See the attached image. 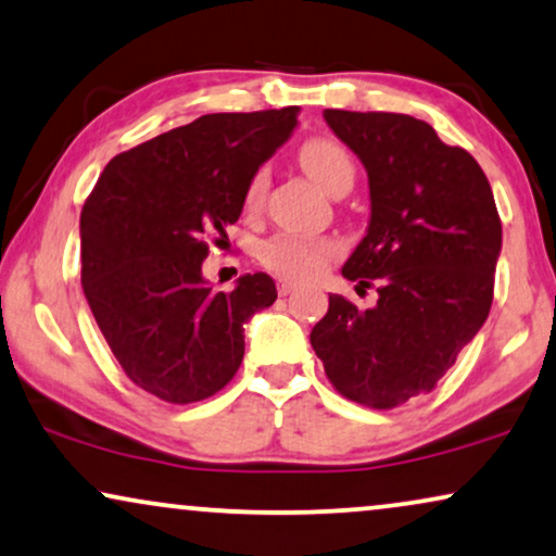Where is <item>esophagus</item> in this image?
I'll list each match as a JSON object with an SVG mask.
<instances>
[{"label":"esophagus","instance_id":"1","mask_svg":"<svg viewBox=\"0 0 556 556\" xmlns=\"http://www.w3.org/2000/svg\"><path fill=\"white\" fill-rule=\"evenodd\" d=\"M277 290H279V294H282V298H287V294H292L294 290H298V282H292V279H279Z\"/></svg>","mask_w":556,"mask_h":556}]
</instances>
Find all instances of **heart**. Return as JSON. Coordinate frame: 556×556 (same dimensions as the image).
<instances>
[{
  "label": "heart",
  "instance_id": "heart-1",
  "mask_svg": "<svg viewBox=\"0 0 556 556\" xmlns=\"http://www.w3.org/2000/svg\"><path fill=\"white\" fill-rule=\"evenodd\" d=\"M300 165L323 190H332L343 175H353V162L343 147L332 139H309L300 147ZM266 192V169L249 180L247 208H258ZM338 254V243L330 239H305V236H277L258 251L262 262L271 271L290 279H313L320 274L332 256Z\"/></svg>",
  "mask_w": 556,
  "mask_h": 556
}]
</instances>
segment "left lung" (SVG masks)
<instances>
[{
  "label": "left lung",
  "mask_w": 556,
  "mask_h": 556,
  "mask_svg": "<svg viewBox=\"0 0 556 556\" xmlns=\"http://www.w3.org/2000/svg\"><path fill=\"white\" fill-rule=\"evenodd\" d=\"M336 137L364 162L371 218L343 264L379 302L358 309L330 294L309 332L332 387L351 402L391 409L432 391L483 328L501 256L493 190L463 147L421 118L387 111H323Z\"/></svg>",
  "instance_id": "obj_1"
}]
</instances>
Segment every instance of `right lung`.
<instances>
[{"instance_id": "right-lung-1", "label": "right lung", "mask_w": 556, "mask_h": 556, "mask_svg": "<svg viewBox=\"0 0 556 556\" xmlns=\"http://www.w3.org/2000/svg\"><path fill=\"white\" fill-rule=\"evenodd\" d=\"M298 106L205 114L103 167L80 213V285L111 353L137 387L192 404L226 387L243 358V325L274 305L269 274L233 292L203 277L249 180L298 127Z\"/></svg>"}]
</instances>
